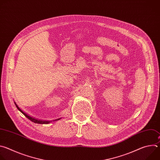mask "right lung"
<instances>
[{
	"label": "right lung",
	"instance_id": "right-lung-1",
	"mask_svg": "<svg viewBox=\"0 0 160 160\" xmlns=\"http://www.w3.org/2000/svg\"><path fill=\"white\" fill-rule=\"evenodd\" d=\"M15 104L16 105V104L15 103ZM16 107H17V108L23 114V115L27 118H28L30 120H31L32 122H34V123H39V124H48V123H49L51 122L50 121H42V120H37V119H35V118H32V117H30V116H28V115H27L26 113H25L23 111H22L19 108V107L16 105ZM58 120H59V119H58ZM56 120H54V121H56Z\"/></svg>",
	"mask_w": 160,
	"mask_h": 160
}]
</instances>
